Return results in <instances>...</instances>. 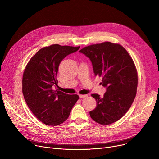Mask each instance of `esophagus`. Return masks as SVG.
I'll use <instances>...</instances> for the list:
<instances>
[{"label":"esophagus","instance_id":"esophagus-1","mask_svg":"<svg viewBox=\"0 0 159 159\" xmlns=\"http://www.w3.org/2000/svg\"><path fill=\"white\" fill-rule=\"evenodd\" d=\"M88 97V95H81V94L79 95L80 98H84V97Z\"/></svg>","mask_w":159,"mask_h":159}]
</instances>
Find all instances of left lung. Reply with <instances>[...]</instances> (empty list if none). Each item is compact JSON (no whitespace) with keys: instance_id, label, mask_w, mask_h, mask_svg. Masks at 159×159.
Segmentation results:
<instances>
[{"instance_id":"left-lung-1","label":"left lung","mask_w":159,"mask_h":159,"mask_svg":"<svg viewBox=\"0 0 159 159\" xmlns=\"http://www.w3.org/2000/svg\"><path fill=\"white\" fill-rule=\"evenodd\" d=\"M92 62L95 75L102 77L106 87L102 97L91 94L97 102L89 111L91 118L102 125L120 119L134 101L138 85V74L132 58L122 46L104 42L83 48L80 51Z\"/></svg>"}]
</instances>
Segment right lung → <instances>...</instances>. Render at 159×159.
<instances>
[{
  "mask_svg": "<svg viewBox=\"0 0 159 159\" xmlns=\"http://www.w3.org/2000/svg\"><path fill=\"white\" fill-rule=\"evenodd\" d=\"M80 46L52 44L39 49L27 64L22 75V93L35 117L48 126H58L69 117L78 95L52 89L57 85L58 66L64 58Z\"/></svg>",
  "mask_w": 159,
  "mask_h": 159,
  "instance_id": "right-lung-1",
  "label": "right lung"
}]
</instances>
